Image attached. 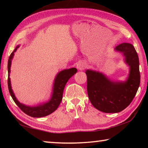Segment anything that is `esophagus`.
<instances>
[{
  "instance_id": "obj_1",
  "label": "esophagus",
  "mask_w": 148,
  "mask_h": 148,
  "mask_svg": "<svg viewBox=\"0 0 148 148\" xmlns=\"http://www.w3.org/2000/svg\"><path fill=\"white\" fill-rule=\"evenodd\" d=\"M76 66H77V69H78L79 71H83V70L86 69V64L83 61H79L77 62Z\"/></svg>"
}]
</instances>
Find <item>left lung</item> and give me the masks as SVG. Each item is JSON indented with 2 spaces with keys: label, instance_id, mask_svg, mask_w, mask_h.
<instances>
[{
  "label": "left lung",
  "instance_id": "1",
  "mask_svg": "<svg viewBox=\"0 0 148 148\" xmlns=\"http://www.w3.org/2000/svg\"><path fill=\"white\" fill-rule=\"evenodd\" d=\"M124 56L129 66V74L125 81H113L99 71L87 70V93L95 108L105 113H118L131 104L140 83L138 56L134 46L123 43L115 47Z\"/></svg>",
  "mask_w": 148,
  "mask_h": 148
}]
</instances>
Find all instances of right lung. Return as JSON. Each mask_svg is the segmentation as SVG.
<instances>
[{"mask_svg": "<svg viewBox=\"0 0 148 148\" xmlns=\"http://www.w3.org/2000/svg\"><path fill=\"white\" fill-rule=\"evenodd\" d=\"M19 46H16V49L11 53L9 57L8 62V86L10 94L12 99L14 100L18 107L23 111L24 113L29 116L33 117H42L48 116V115L53 113L56 111L57 108L59 106L60 103L62 99V93L63 90L65 87V85L69 81V79L77 72V69L76 68H71L69 69L62 70L59 72L57 76L55 77L53 89H52V93L51 95V98L48 101L44 103L40 104L36 106H29L27 105L22 104L18 101V100L15 96L14 92L12 89L10 77V68L12 64V60L13 59L14 53L17 51Z\"/></svg>", "mask_w": 148, "mask_h": 148, "instance_id": "obj_1", "label": "right lung"}]
</instances>
